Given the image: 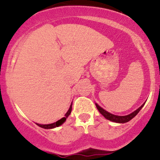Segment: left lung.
I'll list each match as a JSON object with an SVG mask.
<instances>
[{"mask_svg": "<svg viewBox=\"0 0 160 160\" xmlns=\"http://www.w3.org/2000/svg\"><path fill=\"white\" fill-rule=\"evenodd\" d=\"M144 104L145 103L143 104L140 108H138L136 111H135L132 113H130V114L126 115V116H117L114 114H112V113H109V112L106 111L105 110H104L102 108H101L98 104H95V105H96L97 109H98V111L100 112L101 114L103 115L104 117L107 119V120H111V121H112V122H114L124 123V122H127L129 120H131L132 119L134 118V117H135V116L138 113V112L141 111V109L143 108V106L144 105Z\"/></svg>", "mask_w": 160, "mask_h": 160, "instance_id": "1", "label": "left lung"}]
</instances>
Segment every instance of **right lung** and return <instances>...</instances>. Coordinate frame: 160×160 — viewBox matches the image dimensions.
<instances>
[{
	"mask_svg": "<svg viewBox=\"0 0 160 160\" xmlns=\"http://www.w3.org/2000/svg\"><path fill=\"white\" fill-rule=\"evenodd\" d=\"M71 110H72V103H71V106H70V108H69L68 111L67 113H65V117H62V119H60L59 120L56 121V122H53V123H51V124L41 125V124H39V123H37V125H38V126H39L40 127L43 128H47V129H48V128H53L58 127V126H61L62 124H63L64 122H65L66 119H67V118H68V116H69L70 114H71Z\"/></svg>",
	"mask_w": 160,
	"mask_h": 160,
	"instance_id": "add662e5",
	"label": "right lung"
}]
</instances>
